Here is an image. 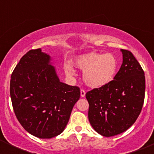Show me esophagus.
Here are the masks:
<instances>
[{
    "label": "esophagus",
    "instance_id": "obj_1",
    "mask_svg": "<svg viewBox=\"0 0 154 154\" xmlns=\"http://www.w3.org/2000/svg\"><path fill=\"white\" fill-rule=\"evenodd\" d=\"M80 95H81V97H85V91L83 90V89H81L80 90Z\"/></svg>",
    "mask_w": 154,
    "mask_h": 154
}]
</instances>
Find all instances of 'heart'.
Masks as SVG:
<instances>
[{
  "instance_id": "1",
  "label": "heart",
  "mask_w": 154,
  "mask_h": 154,
  "mask_svg": "<svg viewBox=\"0 0 154 154\" xmlns=\"http://www.w3.org/2000/svg\"><path fill=\"white\" fill-rule=\"evenodd\" d=\"M74 65L83 71L82 78L88 86L98 89L106 86L113 80L118 69V61L111 53L87 52L74 58ZM65 74L75 75V70L70 63L64 64Z\"/></svg>"
}]
</instances>
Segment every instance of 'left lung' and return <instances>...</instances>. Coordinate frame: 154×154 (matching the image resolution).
Here are the masks:
<instances>
[{
	"label": "left lung",
	"mask_w": 154,
	"mask_h": 154,
	"mask_svg": "<svg viewBox=\"0 0 154 154\" xmlns=\"http://www.w3.org/2000/svg\"><path fill=\"white\" fill-rule=\"evenodd\" d=\"M123 63L109 84L85 94L89 102V123L103 137L118 135L138 118L145 96V75L130 51L120 49Z\"/></svg>",
	"instance_id": "8db88e82"
}]
</instances>
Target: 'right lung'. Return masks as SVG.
Instances as JSON below:
<instances>
[{
	"label": "right lung",
	"mask_w": 154,
	"mask_h": 154,
	"mask_svg": "<svg viewBox=\"0 0 154 154\" xmlns=\"http://www.w3.org/2000/svg\"><path fill=\"white\" fill-rule=\"evenodd\" d=\"M51 58L41 48L27 52L11 77L10 95L17 120L30 134L50 139L65 130L79 88L62 82Z\"/></svg>",
	"instance_id": "right-lung-1"
}]
</instances>
